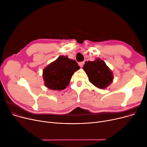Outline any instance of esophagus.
Here are the masks:
<instances>
[{
    "mask_svg": "<svg viewBox=\"0 0 147 147\" xmlns=\"http://www.w3.org/2000/svg\"><path fill=\"white\" fill-rule=\"evenodd\" d=\"M84 64V61H82V62H80V63H78L79 66H80L81 67H82L83 66Z\"/></svg>",
    "mask_w": 147,
    "mask_h": 147,
    "instance_id": "34e87169",
    "label": "esophagus"
}]
</instances>
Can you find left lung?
<instances>
[{
	"mask_svg": "<svg viewBox=\"0 0 147 147\" xmlns=\"http://www.w3.org/2000/svg\"><path fill=\"white\" fill-rule=\"evenodd\" d=\"M83 70L87 75L89 81L100 89L107 88L113 82L114 78L105 62L99 58L92 61H86Z\"/></svg>",
	"mask_w": 147,
	"mask_h": 147,
	"instance_id": "obj_1",
	"label": "left lung"
}]
</instances>
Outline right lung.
Listing matches in <instances>:
<instances>
[{"label": "right lung", "mask_w": 147, "mask_h": 147, "mask_svg": "<svg viewBox=\"0 0 147 147\" xmlns=\"http://www.w3.org/2000/svg\"><path fill=\"white\" fill-rule=\"evenodd\" d=\"M80 67L75 60L66 55H60L43 70L42 76L46 87L53 90H62L69 86L75 72Z\"/></svg>", "instance_id": "right-lung-1"}]
</instances>
